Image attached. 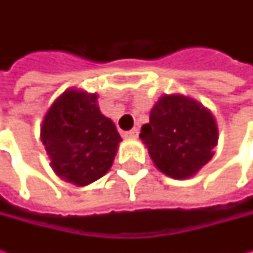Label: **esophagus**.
I'll return each mask as SVG.
<instances>
[{
    "label": "esophagus",
    "mask_w": 253,
    "mask_h": 253,
    "mask_svg": "<svg viewBox=\"0 0 253 253\" xmlns=\"http://www.w3.org/2000/svg\"><path fill=\"white\" fill-rule=\"evenodd\" d=\"M138 133H139L138 128H133V129H131V131L125 132V138H129V139H135V138H138Z\"/></svg>",
    "instance_id": "obj_1"
}]
</instances>
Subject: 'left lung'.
Segmentation results:
<instances>
[{"mask_svg":"<svg viewBox=\"0 0 253 253\" xmlns=\"http://www.w3.org/2000/svg\"><path fill=\"white\" fill-rule=\"evenodd\" d=\"M139 138L155 166L181 180L194 176L214 156L218 128L203 104L181 94H165L153 105Z\"/></svg>","mask_w":253,"mask_h":253,"instance_id":"left-lung-1","label":"left lung"}]
</instances>
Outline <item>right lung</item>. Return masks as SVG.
Wrapping results in <instances>:
<instances>
[{"instance_id":"right-lung-1","label":"right lung","mask_w":253,"mask_h":253,"mask_svg":"<svg viewBox=\"0 0 253 253\" xmlns=\"http://www.w3.org/2000/svg\"><path fill=\"white\" fill-rule=\"evenodd\" d=\"M97 98V94L66 90L46 112L41 126L50 168L76 186L102 177L122 141L115 124L100 111Z\"/></svg>"}]
</instances>
